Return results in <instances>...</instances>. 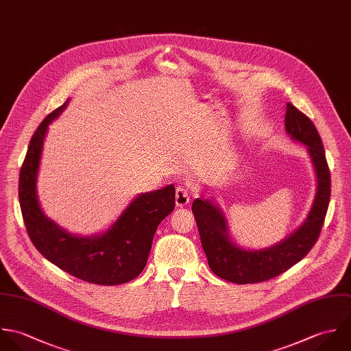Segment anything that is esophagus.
I'll list each match as a JSON object with an SVG mask.
<instances>
[{"instance_id": "obj_1", "label": "esophagus", "mask_w": 351, "mask_h": 351, "mask_svg": "<svg viewBox=\"0 0 351 351\" xmlns=\"http://www.w3.org/2000/svg\"><path fill=\"white\" fill-rule=\"evenodd\" d=\"M175 202H176V206H179V208H183V206H186L190 202V195H189V191H187L186 187L179 186L176 189Z\"/></svg>"}]
</instances>
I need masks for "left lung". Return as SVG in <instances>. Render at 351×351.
<instances>
[{"label":"left lung","instance_id":"1","mask_svg":"<svg viewBox=\"0 0 351 351\" xmlns=\"http://www.w3.org/2000/svg\"><path fill=\"white\" fill-rule=\"evenodd\" d=\"M285 130L291 140L308 147L317 180L312 209L291 234L269 248L244 250L230 239L228 221L221 208L204 197L193 204L191 209L211 271L222 280L239 285L271 280L304 259L319 239L331 195L324 146L312 121L290 103L286 104Z\"/></svg>","mask_w":351,"mask_h":351}]
</instances>
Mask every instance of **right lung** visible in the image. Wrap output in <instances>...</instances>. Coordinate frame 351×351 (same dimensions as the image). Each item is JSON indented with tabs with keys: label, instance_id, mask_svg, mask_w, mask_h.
<instances>
[{
	"label": "right lung",
	"instance_id": "add662e5",
	"mask_svg": "<svg viewBox=\"0 0 351 351\" xmlns=\"http://www.w3.org/2000/svg\"><path fill=\"white\" fill-rule=\"evenodd\" d=\"M68 103L49 114L29 141L19 178L23 219L35 248L61 270L95 285L126 283L146 266L158 223L175 209V187L140 194L104 233L89 237L71 234L46 217L36 194L43 141Z\"/></svg>",
	"mask_w": 351,
	"mask_h": 351
}]
</instances>
